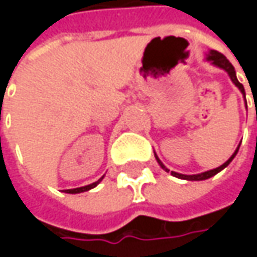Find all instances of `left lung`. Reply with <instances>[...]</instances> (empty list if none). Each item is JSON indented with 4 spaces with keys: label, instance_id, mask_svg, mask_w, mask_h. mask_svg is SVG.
<instances>
[{
    "label": "left lung",
    "instance_id": "8db88e82",
    "mask_svg": "<svg viewBox=\"0 0 257 257\" xmlns=\"http://www.w3.org/2000/svg\"><path fill=\"white\" fill-rule=\"evenodd\" d=\"M206 61H209L210 64H213L214 67H219V68H222V70H224L227 74H229V77H230V80H232V83L239 90H240V93L243 94V97H244V101H246V93H244V87H243L240 83H239V80H237V77H236V71H234V67H233L232 64H230V61L224 57L223 54H220V53H217V51H214V50H210L207 54H206ZM239 147H240V144L237 146V149L234 150V153L230 156V159L227 160V162H224V163L222 164V166H219V167H216V169H213V170H207V172H203V173H199V174H182V173H177V172H170L166 166L163 164V162L159 159V156L154 153V157H156V160H157V163L160 164V167L163 169V170H166V172L172 173V176H174V177H177V179H183V180H190V182H200V180H206V179H210V177H213L214 174H217L219 172H222L224 167H227L229 164H230V162H232L233 159H234V156L237 154V152H239Z\"/></svg>",
    "mask_w": 257,
    "mask_h": 257
}]
</instances>
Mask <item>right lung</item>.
<instances>
[{"mask_svg": "<svg viewBox=\"0 0 257 257\" xmlns=\"http://www.w3.org/2000/svg\"><path fill=\"white\" fill-rule=\"evenodd\" d=\"M103 179H104V176H103V177H100V179H98L97 182H94V183H91V184H88V186H83V187H77V189H68V190H67V192H65V193H71V194H75V193L88 192V190H91V189H94V187H95V186H97L98 183L101 182Z\"/></svg>", "mask_w": 257, "mask_h": 257, "instance_id": "obj_1", "label": "right lung"}]
</instances>
